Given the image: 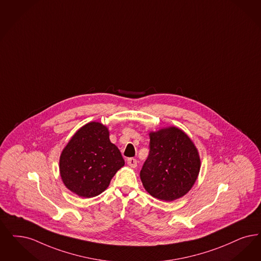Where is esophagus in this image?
Here are the masks:
<instances>
[{
  "label": "esophagus",
  "mask_w": 261,
  "mask_h": 261,
  "mask_svg": "<svg viewBox=\"0 0 261 261\" xmlns=\"http://www.w3.org/2000/svg\"><path fill=\"white\" fill-rule=\"evenodd\" d=\"M127 164L130 167L136 168L137 167V160H136L135 158H128L127 159Z\"/></svg>",
  "instance_id": "1"
}]
</instances>
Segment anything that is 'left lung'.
<instances>
[{
	"label": "left lung",
	"instance_id": "8db88e82",
	"mask_svg": "<svg viewBox=\"0 0 261 261\" xmlns=\"http://www.w3.org/2000/svg\"><path fill=\"white\" fill-rule=\"evenodd\" d=\"M149 153L140 177L146 191L163 201L186 195L198 177L197 148L184 131L176 127L149 134Z\"/></svg>",
	"mask_w": 261,
	"mask_h": 261
}]
</instances>
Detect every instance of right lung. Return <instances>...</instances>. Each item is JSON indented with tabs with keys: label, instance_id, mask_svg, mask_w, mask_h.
<instances>
[{
	"label": "right lung",
	"instance_id": "right-lung-1",
	"mask_svg": "<svg viewBox=\"0 0 261 261\" xmlns=\"http://www.w3.org/2000/svg\"><path fill=\"white\" fill-rule=\"evenodd\" d=\"M59 163L67 188L90 198L106 190L124 160L117 146L111 143L108 128L90 122L73 136L63 149Z\"/></svg>",
	"mask_w": 261,
	"mask_h": 261
}]
</instances>
